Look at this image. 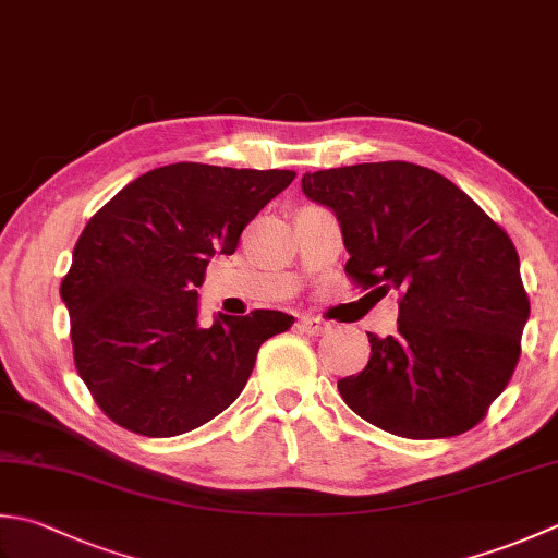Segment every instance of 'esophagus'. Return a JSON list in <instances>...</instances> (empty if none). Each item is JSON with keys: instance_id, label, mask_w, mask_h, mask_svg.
I'll return each instance as SVG.
<instances>
[{"instance_id": "34e87169", "label": "esophagus", "mask_w": 558, "mask_h": 558, "mask_svg": "<svg viewBox=\"0 0 558 558\" xmlns=\"http://www.w3.org/2000/svg\"><path fill=\"white\" fill-rule=\"evenodd\" d=\"M300 326H302V331L310 336H324L326 331H331V324L316 319V316H310V314L300 316Z\"/></svg>"}]
</instances>
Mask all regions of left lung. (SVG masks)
<instances>
[{
  "label": "left lung",
  "instance_id": "1",
  "mask_svg": "<svg viewBox=\"0 0 558 558\" xmlns=\"http://www.w3.org/2000/svg\"><path fill=\"white\" fill-rule=\"evenodd\" d=\"M302 193L341 225L348 276L401 294L399 331L367 333V367L338 379L343 401L411 440L474 428L506 389L530 319L510 236L452 181L409 161L304 173Z\"/></svg>",
  "mask_w": 558,
  "mask_h": 558
}]
</instances>
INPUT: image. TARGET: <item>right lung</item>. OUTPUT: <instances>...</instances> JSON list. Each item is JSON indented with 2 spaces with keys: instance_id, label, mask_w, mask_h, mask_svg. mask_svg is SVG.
<instances>
[{
  "instance_id": "right-lung-1",
  "label": "right lung",
  "mask_w": 558,
  "mask_h": 558,
  "mask_svg": "<svg viewBox=\"0 0 558 558\" xmlns=\"http://www.w3.org/2000/svg\"><path fill=\"white\" fill-rule=\"evenodd\" d=\"M292 179L282 169L179 161L130 181L86 222L60 298L76 373L108 418L173 438L242 395L260 343L294 319L217 312L203 329L198 288L210 258L232 256L244 227Z\"/></svg>"
}]
</instances>
